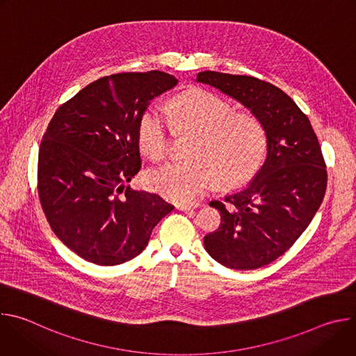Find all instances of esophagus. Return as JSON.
Masks as SVG:
<instances>
[{
    "mask_svg": "<svg viewBox=\"0 0 356 356\" xmlns=\"http://www.w3.org/2000/svg\"><path fill=\"white\" fill-rule=\"evenodd\" d=\"M197 207H200L198 202H179V204H176V209L183 210V211H190Z\"/></svg>",
    "mask_w": 356,
    "mask_h": 356,
    "instance_id": "1",
    "label": "esophagus"
}]
</instances>
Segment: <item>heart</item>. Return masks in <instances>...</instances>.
<instances>
[{
  "mask_svg": "<svg viewBox=\"0 0 356 356\" xmlns=\"http://www.w3.org/2000/svg\"><path fill=\"white\" fill-rule=\"evenodd\" d=\"M170 115L186 129L198 134L190 162H169L146 175L147 187L173 201H187L204 193L218 179L234 186L250 177L266 152V132L258 118L235 114L221 97L187 91L172 103ZM139 145L152 159H163L170 142V120L159 104L149 106L138 127Z\"/></svg>",
  "mask_w": 356,
  "mask_h": 356,
  "instance_id": "heart-1",
  "label": "heart"
}]
</instances>
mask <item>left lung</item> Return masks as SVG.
<instances>
[{
  "label": "left lung",
  "mask_w": 356,
  "mask_h": 356,
  "mask_svg": "<svg viewBox=\"0 0 356 356\" xmlns=\"http://www.w3.org/2000/svg\"><path fill=\"white\" fill-rule=\"evenodd\" d=\"M195 81L236 99L265 128V163L245 188L210 202L221 224L204 236L218 264L235 270L262 268L283 255L321 206L327 188L321 146L307 115L276 86L210 70Z\"/></svg>",
  "instance_id": "8db88e82"
}]
</instances>
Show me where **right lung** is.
<instances>
[{"instance_id": "1", "label": "right lung", "mask_w": 356, "mask_h": 356, "mask_svg": "<svg viewBox=\"0 0 356 356\" xmlns=\"http://www.w3.org/2000/svg\"><path fill=\"white\" fill-rule=\"evenodd\" d=\"M176 84L159 70L101 77L49 122L38 158L40 206L56 236L80 258L101 266L131 261L175 209L127 183L140 169L139 120L152 99Z\"/></svg>"}]
</instances>
